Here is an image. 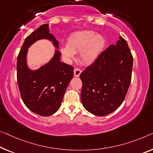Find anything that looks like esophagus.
I'll return each instance as SVG.
<instances>
[{
	"label": "esophagus",
	"instance_id": "34e87169",
	"mask_svg": "<svg viewBox=\"0 0 153 153\" xmlns=\"http://www.w3.org/2000/svg\"><path fill=\"white\" fill-rule=\"evenodd\" d=\"M82 72V71L79 68H75L74 71V76L75 77H79V75H80Z\"/></svg>",
	"mask_w": 153,
	"mask_h": 153
}]
</instances>
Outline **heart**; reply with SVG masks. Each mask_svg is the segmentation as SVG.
Instances as JSON below:
<instances>
[{
	"mask_svg": "<svg viewBox=\"0 0 153 153\" xmlns=\"http://www.w3.org/2000/svg\"><path fill=\"white\" fill-rule=\"evenodd\" d=\"M104 36L92 31H77L68 38L67 45H62L60 51L67 60H71L79 52V60L84 65H91L100 56L105 47Z\"/></svg>",
	"mask_w": 153,
	"mask_h": 153,
	"instance_id": "b5f03b06",
	"label": "heart"
}]
</instances>
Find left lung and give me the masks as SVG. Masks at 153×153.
Instances as JSON below:
<instances>
[{
    "label": "left lung",
    "mask_w": 153,
    "mask_h": 153,
    "mask_svg": "<svg viewBox=\"0 0 153 153\" xmlns=\"http://www.w3.org/2000/svg\"><path fill=\"white\" fill-rule=\"evenodd\" d=\"M133 58L126 40L120 36L115 45L100 53L80 74L81 100L88 112L104 116L124 102L131 82Z\"/></svg>",
    "instance_id": "obj_1"
}]
</instances>
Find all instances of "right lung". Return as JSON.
<instances>
[{"label": "right lung", "mask_w": 153, "mask_h": 153, "mask_svg": "<svg viewBox=\"0 0 153 153\" xmlns=\"http://www.w3.org/2000/svg\"><path fill=\"white\" fill-rule=\"evenodd\" d=\"M46 38L59 43L44 24L27 36L17 58V81L20 96L29 110L41 116H49L58 110L68 84L74 76V67L60 61V53L57 51L46 65L35 71L26 65L27 49L36 40Z\"/></svg>", "instance_id": "obj_1"}]
</instances>
